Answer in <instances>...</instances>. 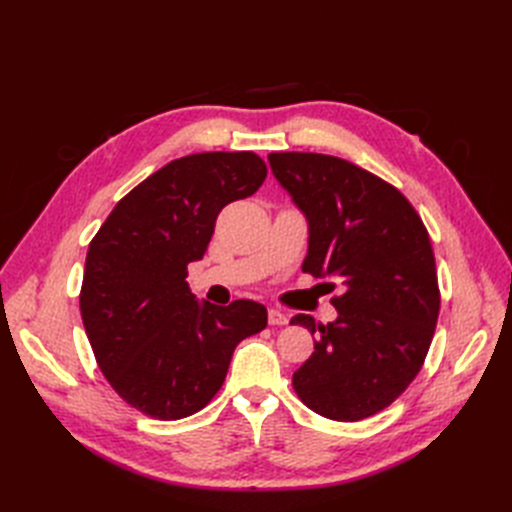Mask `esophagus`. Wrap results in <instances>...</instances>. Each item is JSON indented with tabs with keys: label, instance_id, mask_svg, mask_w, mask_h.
I'll use <instances>...</instances> for the list:
<instances>
[{
	"label": "esophagus",
	"instance_id": "1",
	"mask_svg": "<svg viewBox=\"0 0 512 512\" xmlns=\"http://www.w3.org/2000/svg\"><path fill=\"white\" fill-rule=\"evenodd\" d=\"M269 324H273V327H284V324H288V316L284 312H280L277 307H271L269 309Z\"/></svg>",
	"mask_w": 512,
	"mask_h": 512
}]
</instances>
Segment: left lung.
Returning <instances> with one entry per match:
<instances>
[{
  "instance_id": "8db88e82",
  "label": "left lung",
  "mask_w": 512,
  "mask_h": 512,
  "mask_svg": "<svg viewBox=\"0 0 512 512\" xmlns=\"http://www.w3.org/2000/svg\"><path fill=\"white\" fill-rule=\"evenodd\" d=\"M269 164L309 222L303 271L342 288L335 322L290 320L318 333L292 386L316 414L361 421L391 406L425 363L440 314L429 232L395 185L348 160L284 151Z\"/></svg>"
}]
</instances>
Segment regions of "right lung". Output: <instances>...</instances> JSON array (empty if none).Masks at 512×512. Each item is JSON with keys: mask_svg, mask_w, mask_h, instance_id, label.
Wrapping results in <instances>:
<instances>
[{"mask_svg": "<svg viewBox=\"0 0 512 512\" xmlns=\"http://www.w3.org/2000/svg\"><path fill=\"white\" fill-rule=\"evenodd\" d=\"M265 177L254 151L173 160L123 196L89 243L79 299L91 350L117 395L151 418L203 410L237 344L267 327L265 305H200L185 282L220 211Z\"/></svg>", "mask_w": 512, "mask_h": 512, "instance_id": "1", "label": "right lung"}]
</instances>
